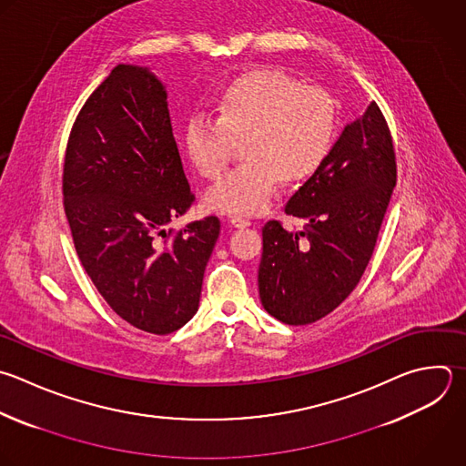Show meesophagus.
Masks as SVG:
<instances>
[{"label":"esophagus","mask_w":466,"mask_h":466,"mask_svg":"<svg viewBox=\"0 0 466 466\" xmlns=\"http://www.w3.org/2000/svg\"><path fill=\"white\" fill-rule=\"evenodd\" d=\"M229 224L233 228H248V226H251V222L248 218H244V217H231Z\"/></svg>","instance_id":"esophagus-1"}]
</instances>
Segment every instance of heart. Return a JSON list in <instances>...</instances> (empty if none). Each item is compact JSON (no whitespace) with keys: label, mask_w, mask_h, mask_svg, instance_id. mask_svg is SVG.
<instances>
[{"label":"heart","mask_w":466,"mask_h":466,"mask_svg":"<svg viewBox=\"0 0 466 466\" xmlns=\"http://www.w3.org/2000/svg\"><path fill=\"white\" fill-rule=\"evenodd\" d=\"M218 116L197 113L186 124V149L206 178L218 177L238 142L249 158L220 180L206 198L229 215L269 208L282 178L313 175L328 157L337 126L335 102L317 86H300L277 69H257L231 80L218 96Z\"/></svg>","instance_id":"1"}]
</instances>
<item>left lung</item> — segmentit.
Instances as JSON below:
<instances>
[{
    "label": "left lung",
    "mask_w": 466,
    "mask_h": 466,
    "mask_svg": "<svg viewBox=\"0 0 466 466\" xmlns=\"http://www.w3.org/2000/svg\"><path fill=\"white\" fill-rule=\"evenodd\" d=\"M397 182L388 124L375 102L348 124L320 167L289 198L286 215L306 222L262 228L258 293L264 309L289 326L333 311L359 284Z\"/></svg>",
    "instance_id": "obj_1"
}]
</instances>
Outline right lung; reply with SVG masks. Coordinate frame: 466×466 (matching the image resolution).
<instances>
[{
	"instance_id": "right-lung-1",
	"label": "right lung",
	"mask_w": 466,
	"mask_h": 466,
	"mask_svg": "<svg viewBox=\"0 0 466 466\" xmlns=\"http://www.w3.org/2000/svg\"><path fill=\"white\" fill-rule=\"evenodd\" d=\"M62 182L76 253L113 311L155 335L189 322L220 220L166 229L195 195L166 87L147 67L116 66L87 98L69 135Z\"/></svg>"
}]
</instances>
